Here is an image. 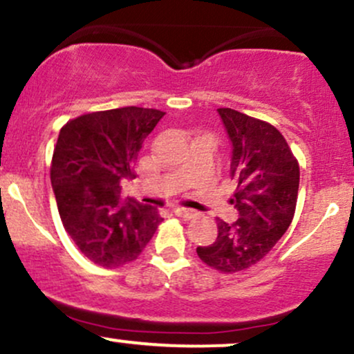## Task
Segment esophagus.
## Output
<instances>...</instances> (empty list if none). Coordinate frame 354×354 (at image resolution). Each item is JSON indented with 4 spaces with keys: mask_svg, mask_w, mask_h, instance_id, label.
I'll list each match as a JSON object with an SVG mask.
<instances>
[{
    "mask_svg": "<svg viewBox=\"0 0 354 354\" xmlns=\"http://www.w3.org/2000/svg\"><path fill=\"white\" fill-rule=\"evenodd\" d=\"M173 213L176 214V216H181V218H194V216H196V213H194L193 209L181 208V206H174Z\"/></svg>",
    "mask_w": 354,
    "mask_h": 354,
    "instance_id": "1",
    "label": "esophagus"
}]
</instances>
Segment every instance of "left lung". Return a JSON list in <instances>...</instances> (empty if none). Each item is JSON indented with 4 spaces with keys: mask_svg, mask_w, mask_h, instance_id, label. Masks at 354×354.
Listing matches in <instances>:
<instances>
[{
    "mask_svg": "<svg viewBox=\"0 0 354 354\" xmlns=\"http://www.w3.org/2000/svg\"><path fill=\"white\" fill-rule=\"evenodd\" d=\"M218 115L231 141L230 176L238 186L231 203L239 218L233 225L218 219L216 241L196 253L214 270L236 273L265 258L290 228L299 166L274 126L231 108Z\"/></svg>",
    "mask_w": 354,
    "mask_h": 354,
    "instance_id": "obj_1",
    "label": "left lung"
}]
</instances>
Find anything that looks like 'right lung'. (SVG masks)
Here are the masks:
<instances>
[{
    "instance_id": "right-lung-1",
    "label": "right lung",
    "mask_w": 354,
    "mask_h": 354,
    "mask_svg": "<svg viewBox=\"0 0 354 354\" xmlns=\"http://www.w3.org/2000/svg\"><path fill=\"white\" fill-rule=\"evenodd\" d=\"M163 116L160 109L126 106L61 128L51 186L64 230L96 265L118 268L136 259L163 221L151 205L121 201V181L135 178L146 136Z\"/></svg>"
}]
</instances>
